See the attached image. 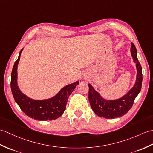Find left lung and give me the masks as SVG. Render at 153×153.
<instances>
[{
  "instance_id": "left-lung-1",
  "label": "left lung",
  "mask_w": 153,
  "mask_h": 153,
  "mask_svg": "<svg viewBox=\"0 0 153 153\" xmlns=\"http://www.w3.org/2000/svg\"><path fill=\"white\" fill-rule=\"evenodd\" d=\"M130 53L136 66V80L132 88L123 97L115 100L105 99L91 84H88L89 88L88 100L92 109L98 116L105 119H114L123 116L132 108L135 98L140 93L143 80L142 68L137 59L136 48L133 43H131Z\"/></svg>"
}]
</instances>
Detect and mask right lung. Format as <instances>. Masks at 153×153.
Wrapping results in <instances>:
<instances>
[{
	"mask_svg": "<svg viewBox=\"0 0 153 153\" xmlns=\"http://www.w3.org/2000/svg\"><path fill=\"white\" fill-rule=\"evenodd\" d=\"M23 49V48L20 51L18 59L14 63L11 74L10 85L14 100L25 115L30 118L44 121L59 118L66 109L69 96L79 83V81L66 85L57 94L50 98L34 100L29 98L21 92L17 84V66Z\"/></svg>",
	"mask_w": 153,
	"mask_h": 153,
	"instance_id": "right-lung-1",
	"label": "right lung"
}]
</instances>
